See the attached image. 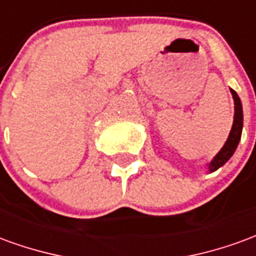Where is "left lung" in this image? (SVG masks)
<instances>
[{
  "label": "left lung",
  "instance_id": "left-lung-1",
  "mask_svg": "<svg viewBox=\"0 0 256 256\" xmlns=\"http://www.w3.org/2000/svg\"><path fill=\"white\" fill-rule=\"evenodd\" d=\"M230 93L233 96L234 100V119H233V126H232L229 137L226 140L225 145L222 146V150L215 155V158L211 160L208 164V170L211 172L218 170L220 166H224L226 162L229 160L232 155L234 154L238 141L242 138V106L240 97L237 96V93L233 89H230Z\"/></svg>",
  "mask_w": 256,
  "mask_h": 256
}]
</instances>
